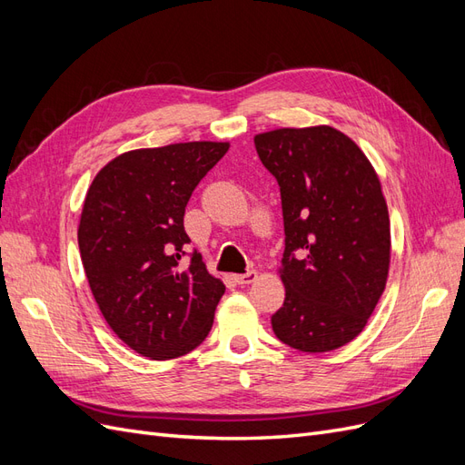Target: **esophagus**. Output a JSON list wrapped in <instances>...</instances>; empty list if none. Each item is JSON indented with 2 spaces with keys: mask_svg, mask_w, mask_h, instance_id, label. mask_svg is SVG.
Instances as JSON below:
<instances>
[{
  "mask_svg": "<svg viewBox=\"0 0 465 465\" xmlns=\"http://www.w3.org/2000/svg\"><path fill=\"white\" fill-rule=\"evenodd\" d=\"M256 279H258V272H254V270H250V272H246V273L234 275V281H236L238 285H250V283H254Z\"/></svg>",
  "mask_w": 465,
  "mask_h": 465,
  "instance_id": "obj_1",
  "label": "esophagus"
}]
</instances>
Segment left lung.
Masks as SVG:
<instances>
[{
    "mask_svg": "<svg viewBox=\"0 0 465 465\" xmlns=\"http://www.w3.org/2000/svg\"><path fill=\"white\" fill-rule=\"evenodd\" d=\"M281 190L285 302L277 340L304 353L340 349L364 330L390 270V217L378 174L353 139L330 125L254 137Z\"/></svg>",
    "mask_w": 465,
    "mask_h": 465,
    "instance_id": "left-lung-1",
    "label": "left lung"
}]
</instances>
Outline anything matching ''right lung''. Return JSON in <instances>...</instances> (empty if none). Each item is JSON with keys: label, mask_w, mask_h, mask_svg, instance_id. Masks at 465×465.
<instances>
[{"label": "right lung", "mask_w": 465, "mask_h": 465, "mask_svg": "<svg viewBox=\"0 0 465 465\" xmlns=\"http://www.w3.org/2000/svg\"><path fill=\"white\" fill-rule=\"evenodd\" d=\"M229 143L190 142L135 149L101 168L87 192L77 241L93 297L135 353L176 359L213 326L223 281L198 250L186 256L184 211Z\"/></svg>", "instance_id": "obj_1"}]
</instances>
